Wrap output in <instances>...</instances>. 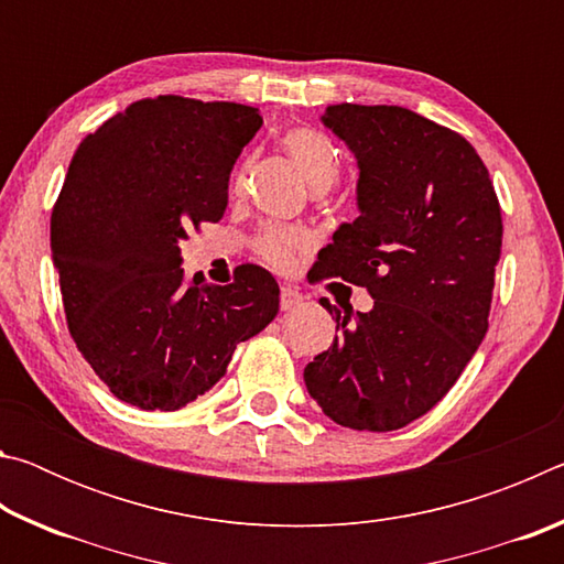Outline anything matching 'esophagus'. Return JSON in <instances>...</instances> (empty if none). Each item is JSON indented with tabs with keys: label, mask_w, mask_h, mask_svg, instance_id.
Instances as JSON below:
<instances>
[{
	"label": "esophagus",
	"mask_w": 564,
	"mask_h": 564,
	"mask_svg": "<svg viewBox=\"0 0 564 564\" xmlns=\"http://www.w3.org/2000/svg\"><path fill=\"white\" fill-rule=\"evenodd\" d=\"M303 303V295L291 289V285H283L281 289V311H291V308H299Z\"/></svg>",
	"instance_id": "34e87169"
}]
</instances>
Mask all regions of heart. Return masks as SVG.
<instances>
[{"mask_svg": "<svg viewBox=\"0 0 564 564\" xmlns=\"http://www.w3.org/2000/svg\"><path fill=\"white\" fill-rule=\"evenodd\" d=\"M283 147L293 156L295 166L301 169L303 178L308 181L313 188H328L338 181L340 174V156L333 149L326 137H321L313 129H291L285 131ZM246 186V169L238 171L234 176L231 191L241 194ZM256 253L279 271H291L301 256L311 248V238L303 228L283 226V224H269L263 226L253 241Z\"/></svg>", "mask_w": 564, "mask_h": 564, "instance_id": "b5f03b06", "label": "heart"}]
</instances>
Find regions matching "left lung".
Returning a JSON list of instances; mask_svg holds the SVG:
<instances>
[{
	"instance_id": "obj_1",
	"label": "left lung",
	"mask_w": 564,
	"mask_h": 564,
	"mask_svg": "<svg viewBox=\"0 0 564 564\" xmlns=\"http://www.w3.org/2000/svg\"><path fill=\"white\" fill-rule=\"evenodd\" d=\"M321 121L358 159V212L321 248L316 281L343 279L373 308L340 316L303 370L330 420L398 431L455 386L485 333L502 216L488 169L460 133L403 107L336 104Z\"/></svg>"
}]
</instances>
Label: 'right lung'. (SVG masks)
I'll return each mask as SVG.
<instances>
[{
	"instance_id": "obj_1",
	"label": "right lung",
	"mask_w": 564,
	"mask_h": 564,
	"mask_svg": "<svg viewBox=\"0 0 564 564\" xmlns=\"http://www.w3.org/2000/svg\"><path fill=\"white\" fill-rule=\"evenodd\" d=\"M261 123L243 104L166 94L129 104L74 151L52 259L76 348L123 403L184 408L279 313V283L261 265L208 285L186 279L178 246L221 221L228 176Z\"/></svg>"
}]
</instances>
